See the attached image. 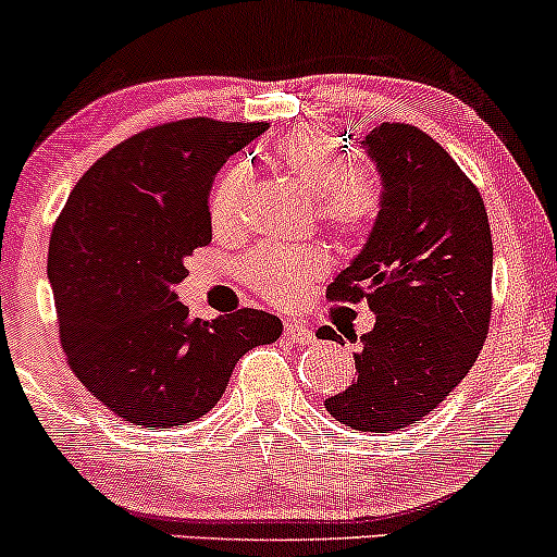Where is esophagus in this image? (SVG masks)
Returning a JSON list of instances; mask_svg holds the SVG:
<instances>
[{
  "label": "esophagus",
  "mask_w": 557,
  "mask_h": 557,
  "mask_svg": "<svg viewBox=\"0 0 557 557\" xmlns=\"http://www.w3.org/2000/svg\"><path fill=\"white\" fill-rule=\"evenodd\" d=\"M285 338L298 346L314 344V333H311V327L304 325V322H293V320L285 322Z\"/></svg>",
  "instance_id": "obj_1"
}]
</instances>
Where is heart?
<instances>
[{
	"instance_id": "1",
	"label": "heart",
	"mask_w": 557,
	"mask_h": 557,
	"mask_svg": "<svg viewBox=\"0 0 557 557\" xmlns=\"http://www.w3.org/2000/svg\"><path fill=\"white\" fill-rule=\"evenodd\" d=\"M272 158L285 174L314 193L317 219L341 243L368 237L386 203L381 174L364 163H348L344 145L322 126H298L274 143ZM250 195V171L230 166L211 193L213 230L240 227ZM327 253L320 246H285L261 243L243 259L240 274L246 285L269 304H290L322 277Z\"/></svg>"
}]
</instances>
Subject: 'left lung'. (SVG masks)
Here are the masks:
<instances>
[{"label": "left lung", "mask_w": 557, "mask_h": 557, "mask_svg": "<svg viewBox=\"0 0 557 557\" xmlns=\"http://www.w3.org/2000/svg\"><path fill=\"white\" fill-rule=\"evenodd\" d=\"M386 203L368 246L327 285L368 301L375 327L354 354L357 381L325 399L338 423L388 433L433 412L468 375L492 320V230L484 198L433 137L383 121L364 137ZM335 338V330H320Z\"/></svg>", "instance_id": "1"}]
</instances>
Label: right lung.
<instances>
[{"label": "right lung", "mask_w": 557, "mask_h": 557, "mask_svg": "<svg viewBox=\"0 0 557 557\" xmlns=\"http://www.w3.org/2000/svg\"><path fill=\"white\" fill-rule=\"evenodd\" d=\"M264 121H169L108 150L73 187L50 237L47 272L65 359L91 396L126 423L203 418L250 348L283 322L259 309L189 320L174 285L211 243L209 193L224 161Z\"/></svg>", "instance_id": "right-lung-1"}]
</instances>
